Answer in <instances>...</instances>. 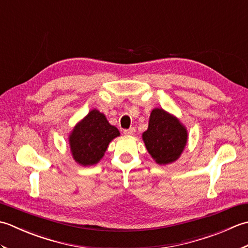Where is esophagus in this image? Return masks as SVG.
Wrapping results in <instances>:
<instances>
[{"label": "esophagus", "instance_id": "1", "mask_svg": "<svg viewBox=\"0 0 248 248\" xmlns=\"http://www.w3.org/2000/svg\"><path fill=\"white\" fill-rule=\"evenodd\" d=\"M135 133V129L134 128H130L128 130H124V134L125 135H133Z\"/></svg>", "mask_w": 248, "mask_h": 248}]
</instances>
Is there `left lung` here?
<instances>
[{"instance_id": "left-lung-1", "label": "left lung", "mask_w": 248, "mask_h": 248, "mask_svg": "<svg viewBox=\"0 0 248 248\" xmlns=\"http://www.w3.org/2000/svg\"><path fill=\"white\" fill-rule=\"evenodd\" d=\"M144 143L151 156L159 164L176 161L186 145V128L177 118L162 108L151 112L148 130L143 133Z\"/></svg>"}]
</instances>
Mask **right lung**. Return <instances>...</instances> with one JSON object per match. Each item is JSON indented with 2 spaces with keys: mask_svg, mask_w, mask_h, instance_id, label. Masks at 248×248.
<instances>
[{
  "mask_svg": "<svg viewBox=\"0 0 248 248\" xmlns=\"http://www.w3.org/2000/svg\"><path fill=\"white\" fill-rule=\"evenodd\" d=\"M118 135V129L110 125L99 110L93 109L70 135L72 155L81 165L96 164L103 156L109 141Z\"/></svg>",
  "mask_w": 248,
  "mask_h": 248,
  "instance_id": "add662e5",
  "label": "right lung"
}]
</instances>
